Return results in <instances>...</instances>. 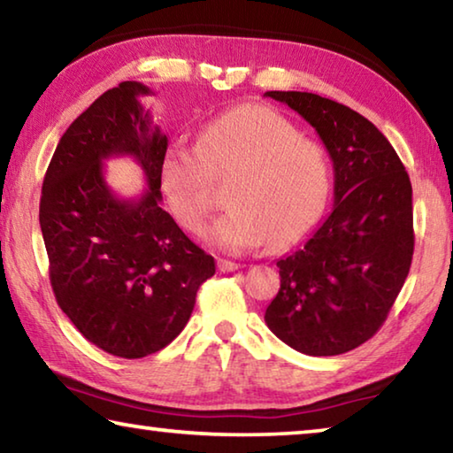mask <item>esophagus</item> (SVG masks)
Returning a JSON list of instances; mask_svg holds the SVG:
<instances>
[{"label": "esophagus", "instance_id": "34e87169", "mask_svg": "<svg viewBox=\"0 0 453 453\" xmlns=\"http://www.w3.org/2000/svg\"><path fill=\"white\" fill-rule=\"evenodd\" d=\"M218 267H219V272H224V273H227V272H235V270H240V264H235V262H229V259H219L218 262Z\"/></svg>", "mask_w": 453, "mask_h": 453}]
</instances>
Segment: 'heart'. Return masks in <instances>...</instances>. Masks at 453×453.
<instances>
[{"label":"heart","mask_w":453,"mask_h":453,"mask_svg":"<svg viewBox=\"0 0 453 453\" xmlns=\"http://www.w3.org/2000/svg\"><path fill=\"white\" fill-rule=\"evenodd\" d=\"M229 210L208 240L243 254L270 242L283 250L316 226L329 196V159L318 142L267 107L245 105L210 121L197 145L173 140L159 164V188L173 218L199 234L213 208L211 180L232 178Z\"/></svg>","instance_id":"obj_1"}]
</instances>
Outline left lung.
Returning a JSON list of instances; mask_svg holds the SVG:
<instances>
[{
  "label": "left lung",
  "mask_w": 453,
  "mask_h": 453,
  "mask_svg": "<svg viewBox=\"0 0 453 453\" xmlns=\"http://www.w3.org/2000/svg\"><path fill=\"white\" fill-rule=\"evenodd\" d=\"M316 129L334 164V208L313 235L278 259L280 291L265 324L305 356L362 346L386 321L413 256L411 183L370 119L308 91H267Z\"/></svg>",
  "instance_id": "left-lung-1"
}]
</instances>
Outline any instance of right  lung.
Here are the masks:
<instances>
[{"label": "right lung", "instance_id": "obj_1", "mask_svg": "<svg viewBox=\"0 0 453 453\" xmlns=\"http://www.w3.org/2000/svg\"><path fill=\"white\" fill-rule=\"evenodd\" d=\"M121 81L99 96L61 135L43 178L40 226L59 308L80 334L118 357L137 359L172 343L194 311L196 294L216 273L162 208L159 164L167 135L142 97ZM134 157L148 190L119 198L103 162Z\"/></svg>", "mask_w": 453, "mask_h": 453}]
</instances>
